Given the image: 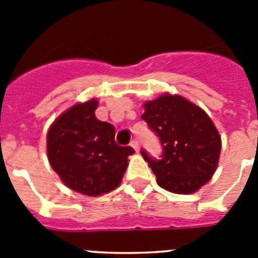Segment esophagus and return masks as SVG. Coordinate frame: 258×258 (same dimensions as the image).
Instances as JSON below:
<instances>
[{
  "label": "esophagus",
  "instance_id": "34e87169",
  "mask_svg": "<svg viewBox=\"0 0 258 258\" xmlns=\"http://www.w3.org/2000/svg\"><path fill=\"white\" fill-rule=\"evenodd\" d=\"M131 146H132V147H133L134 150H136V152H138V150H140V143H138V141H137V140L132 141Z\"/></svg>",
  "mask_w": 258,
  "mask_h": 258
}]
</instances>
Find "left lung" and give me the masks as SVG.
Wrapping results in <instances>:
<instances>
[{"mask_svg": "<svg viewBox=\"0 0 258 258\" xmlns=\"http://www.w3.org/2000/svg\"><path fill=\"white\" fill-rule=\"evenodd\" d=\"M142 120L163 149L159 159L141 150L160 187L191 194L211 179L220 159L221 137L200 107L179 95L164 94L145 104Z\"/></svg>", "mask_w": 258, "mask_h": 258, "instance_id": "8db88e82", "label": "left lung"}]
</instances>
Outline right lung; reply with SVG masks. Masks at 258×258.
Listing matches in <instances>:
<instances>
[{
  "instance_id": "add662e5",
  "label": "right lung",
  "mask_w": 258,
  "mask_h": 258,
  "mask_svg": "<svg viewBox=\"0 0 258 258\" xmlns=\"http://www.w3.org/2000/svg\"><path fill=\"white\" fill-rule=\"evenodd\" d=\"M98 102L75 104L47 132L50 165L68 187L88 197L115 190L127 166L131 146H118L115 126L95 117Z\"/></svg>"
}]
</instances>
